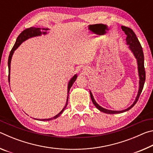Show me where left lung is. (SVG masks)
I'll return each instance as SVG.
<instances>
[{"label":"left lung","mask_w":153,"mask_h":153,"mask_svg":"<svg viewBox=\"0 0 153 153\" xmlns=\"http://www.w3.org/2000/svg\"><path fill=\"white\" fill-rule=\"evenodd\" d=\"M121 29H122V30L124 32H125V33L126 34L127 44H128V45H129V48H130V50L132 51V53H134V56H135V57L137 59V62H138V73H139V77H140L139 90H138V95H137L136 98L134 102L129 108H126V109L123 110V111H111V110L106 109V108L101 107L100 106H99L97 104V102L95 101L91 92H90V97H91L92 101L93 102V104L95 105V107H97L98 110L102 111V112H104L105 113H108V114L121 113H123V112H125V111L131 109V108L136 105V103L138 100L140 95L141 92L142 91V89H143L144 84L145 82V79H146V72H145V68H144V53H143V51H142V48L140 43L138 39L137 38L135 33L134 32V31L131 30V28L126 27V26H121Z\"/></svg>","instance_id":"obj_1"}]
</instances>
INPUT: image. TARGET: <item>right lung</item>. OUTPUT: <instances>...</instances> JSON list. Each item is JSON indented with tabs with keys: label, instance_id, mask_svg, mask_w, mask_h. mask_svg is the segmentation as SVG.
<instances>
[{
	"label": "right lung",
	"instance_id": "right-lung-1",
	"mask_svg": "<svg viewBox=\"0 0 153 153\" xmlns=\"http://www.w3.org/2000/svg\"><path fill=\"white\" fill-rule=\"evenodd\" d=\"M43 30H47L48 29H43ZM42 33H44V34H45L46 33V32H41L40 31V28H38V27H30V28H27V29L24 30L23 32L20 33L18 36L17 40H16V42H15V45L13 46V47L11 49V52H10V54H9V59H8V67H9V82L10 80V68H11V58H12V56H13V54L14 51L16 50V49L19 47V46L22 44L24 41H25V40L28 39V38H30L31 37H33V36H40L42 34ZM77 78V76L76 75H75V76L72 77V78L70 79V81L69 82V84H68V92H67V102H66V105L65 106V107L63 108V110H62L60 113L57 115H55V117L50 118V119H45V120H40L41 121H50V120H55V119L57 118L58 117L61 115V114H62L63 113V111L65 110V108H66L67 105V103H68V98H69V90L72 86V85L74 83V82L76 81V79Z\"/></svg>",
	"mask_w": 153,
	"mask_h": 153
}]
</instances>
